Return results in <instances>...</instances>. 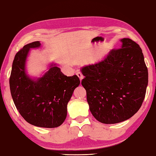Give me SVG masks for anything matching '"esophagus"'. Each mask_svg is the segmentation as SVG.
I'll return each instance as SVG.
<instances>
[{
    "mask_svg": "<svg viewBox=\"0 0 156 156\" xmlns=\"http://www.w3.org/2000/svg\"><path fill=\"white\" fill-rule=\"evenodd\" d=\"M76 74H77V76H78V78H80V81L82 80V79H83V76H82L81 72H78Z\"/></svg>",
    "mask_w": 156,
    "mask_h": 156,
    "instance_id": "34e87169",
    "label": "esophagus"
}]
</instances>
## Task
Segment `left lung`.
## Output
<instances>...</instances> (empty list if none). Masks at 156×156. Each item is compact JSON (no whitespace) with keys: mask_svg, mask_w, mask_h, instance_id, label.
<instances>
[{"mask_svg":"<svg viewBox=\"0 0 156 156\" xmlns=\"http://www.w3.org/2000/svg\"><path fill=\"white\" fill-rule=\"evenodd\" d=\"M120 42V48L110 51L99 62L80 69L90 111L103 124L119 123L135 115L148 84L141 47L130 38Z\"/></svg>","mask_w":156,"mask_h":156,"instance_id":"1","label":"left lung"}]
</instances>
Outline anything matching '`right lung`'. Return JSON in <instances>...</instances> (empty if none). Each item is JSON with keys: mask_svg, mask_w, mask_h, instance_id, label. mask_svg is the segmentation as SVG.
I'll list each match as a JSON object with an SVG mask.
<instances>
[{"mask_svg": "<svg viewBox=\"0 0 156 156\" xmlns=\"http://www.w3.org/2000/svg\"><path fill=\"white\" fill-rule=\"evenodd\" d=\"M41 46L39 41L31 42L15 55L9 79L11 94L17 109L27 122L38 127L56 128L65 121L67 105L80 81L76 75H64L54 63L41 77L27 74L26 62L30 48Z\"/></svg>", "mask_w": 156, "mask_h": 156, "instance_id": "add662e5", "label": "right lung"}]
</instances>
